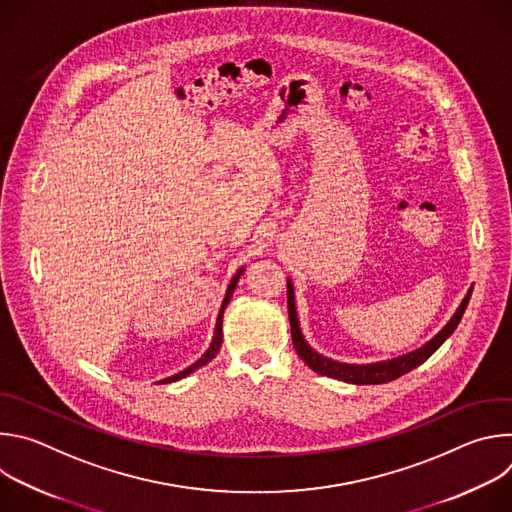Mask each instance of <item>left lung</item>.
<instances>
[{"mask_svg":"<svg viewBox=\"0 0 512 512\" xmlns=\"http://www.w3.org/2000/svg\"><path fill=\"white\" fill-rule=\"evenodd\" d=\"M472 289L468 291V296L464 298V302L460 304V308L456 310V314L452 316V320L444 326L442 332H437V336H433L425 346L403 354L399 358L393 360H385V362H375V364H346V362H338L332 358H326L322 354H318L302 336L300 330V322H298V314H296V302H294V285L291 281H287V314H289V324H291V340H294V348L298 350L300 358L308 364V367L324 377H332L344 383H352V385H381V383H389L399 379L401 375L413 371L415 367H419L421 362H425L437 348L444 344V340L456 330V326L462 320V314L470 302Z\"/></svg>","mask_w":512,"mask_h":512,"instance_id":"left-lung-1","label":"left lung"}]
</instances>
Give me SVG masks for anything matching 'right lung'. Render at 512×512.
I'll use <instances>...</instances> for the list:
<instances>
[{
  "instance_id": "add662e5",
  "label": "right lung",
  "mask_w": 512,
  "mask_h": 512,
  "mask_svg": "<svg viewBox=\"0 0 512 512\" xmlns=\"http://www.w3.org/2000/svg\"><path fill=\"white\" fill-rule=\"evenodd\" d=\"M243 273V269H239V273L231 279V283H229V289H227V296H225V300H223V306H221V312H218V318H216V326H214V338H212V344H210V348L202 354V358H198L192 367H188L186 371H182V373H178V375H174V377H168L164 383H172V381H178V379H184L186 375H190V373H194L196 369H200L202 364H206L208 360H212L214 358V354L221 350V344H223V314H225V308H227V304H229V300H231V296H233V291H235V287H237V281H239V275Z\"/></svg>"
}]
</instances>
